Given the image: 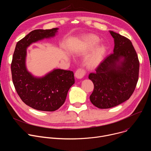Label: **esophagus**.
<instances>
[{
	"mask_svg": "<svg viewBox=\"0 0 151 151\" xmlns=\"http://www.w3.org/2000/svg\"><path fill=\"white\" fill-rule=\"evenodd\" d=\"M86 74V71L82 68H79L75 72V76L78 79L82 78Z\"/></svg>",
	"mask_w": 151,
	"mask_h": 151,
	"instance_id": "esophagus-1",
	"label": "esophagus"
}]
</instances>
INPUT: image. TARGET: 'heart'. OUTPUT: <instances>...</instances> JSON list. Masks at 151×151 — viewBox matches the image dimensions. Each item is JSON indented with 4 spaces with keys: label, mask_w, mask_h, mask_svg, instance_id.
<instances>
[{
    "label": "heart",
    "mask_w": 151,
    "mask_h": 151,
    "mask_svg": "<svg viewBox=\"0 0 151 151\" xmlns=\"http://www.w3.org/2000/svg\"><path fill=\"white\" fill-rule=\"evenodd\" d=\"M99 40V37L93 35H89L83 37L80 42V54L83 56L87 55L90 53L91 48L97 44ZM104 52L105 48L103 45L97 47L86 58V66L90 69L96 68L101 62Z\"/></svg>",
    "instance_id": "obj_1"
}]
</instances>
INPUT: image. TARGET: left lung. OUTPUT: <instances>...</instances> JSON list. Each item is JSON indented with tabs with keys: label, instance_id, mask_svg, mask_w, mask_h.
Returning a JSON list of instances; mask_svg holds the SVG:
<instances>
[{
	"label": "left lung",
	"instance_id": "left-lung-1",
	"mask_svg": "<svg viewBox=\"0 0 151 151\" xmlns=\"http://www.w3.org/2000/svg\"><path fill=\"white\" fill-rule=\"evenodd\" d=\"M110 33L114 38L113 54L88 76L94 83L90 101L100 109H109L129 99L139 79V61L131 40L114 32Z\"/></svg>",
	"mask_w": 151,
	"mask_h": 151
}]
</instances>
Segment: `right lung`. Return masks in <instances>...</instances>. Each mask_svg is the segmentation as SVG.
<instances>
[{
    "label": "right lung",
    "instance_id": "right-lung-1",
    "mask_svg": "<svg viewBox=\"0 0 151 151\" xmlns=\"http://www.w3.org/2000/svg\"><path fill=\"white\" fill-rule=\"evenodd\" d=\"M57 28L37 29L17 43L11 63L12 79L15 90L26 104L42 111L52 112L64 104L75 83L72 71L55 69L44 78H34L26 68V48L32 43L55 35Z\"/></svg>",
    "mask_w": 151,
    "mask_h": 151
}]
</instances>
